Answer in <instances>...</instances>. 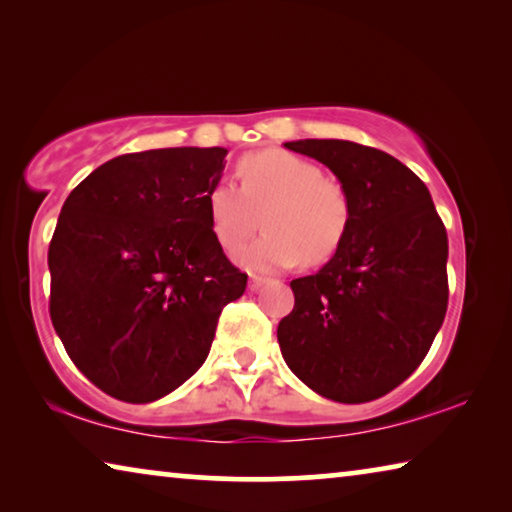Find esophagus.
Returning <instances> with one entry per match:
<instances>
[{"label":"esophagus","mask_w":512,"mask_h":512,"mask_svg":"<svg viewBox=\"0 0 512 512\" xmlns=\"http://www.w3.org/2000/svg\"><path fill=\"white\" fill-rule=\"evenodd\" d=\"M264 285H266V278H262V275H250V280H248V289L250 291L262 289Z\"/></svg>","instance_id":"34e87169"}]
</instances>
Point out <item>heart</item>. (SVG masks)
Wrapping results in <instances>:
<instances>
[{
	"label": "heart",
	"mask_w": 512,
	"mask_h": 512,
	"mask_svg": "<svg viewBox=\"0 0 512 512\" xmlns=\"http://www.w3.org/2000/svg\"><path fill=\"white\" fill-rule=\"evenodd\" d=\"M239 182H216L207 214L218 243L234 250L257 227L264 234L237 255L253 271L287 269L303 259L321 264L335 255L351 223L348 193L314 161L287 150H259L239 161Z\"/></svg>",
	"instance_id": "obj_1"
}]
</instances>
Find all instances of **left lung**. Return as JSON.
Here are the masks:
<instances>
[{"label":"left lung","instance_id":"left-lung-1","mask_svg":"<svg viewBox=\"0 0 512 512\" xmlns=\"http://www.w3.org/2000/svg\"><path fill=\"white\" fill-rule=\"evenodd\" d=\"M285 148L337 175L351 223L319 273L291 280L296 303L278 326L282 358L326 399H380L419 367L444 321V223L426 184L392 154L337 139Z\"/></svg>","mask_w":512,"mask_h":512}]
</instances>
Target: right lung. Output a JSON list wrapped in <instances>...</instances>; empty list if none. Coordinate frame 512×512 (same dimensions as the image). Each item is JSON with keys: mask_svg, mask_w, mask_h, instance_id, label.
<instances>
[{"mask_svg": "<svg viewBox=\"0 0 512 512\" xmlns=\"http://www.w3.org/2000/svg\"><path fill=\"white\" fill-rule=\"evenodd\" d=\"M225 148L120 154L66 198L47 253L50 316L70 360L118 401L150 403L207 360L248 275L207 214Z\"/></svg>", "mask_w": 512, "mask_h": 512, "instance_id": "add662e5", "label": "right lung"}]
</instances>
